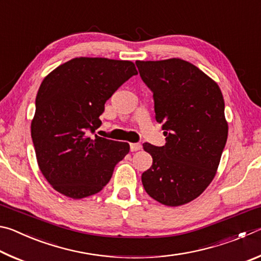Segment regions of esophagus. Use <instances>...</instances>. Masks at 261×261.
I'll list each match as a JSON object with an SVG mask.
<instances>
[{
    "instance_id": "34e87169",
    "label": "esophagus",
    "mask_w": 261,
    "mask_h": 261,
    "mask_svg": "<svg viewBox=\"0 0 261 261\" xmlns=\"http://www.w3.org/2000/svg\"><path fill=\"white\" fill-rule=\"evenodd\" d=\"M130 149L131 152H137L141 149V145L140 144H130Z\"/></svg>"
}]
</instances>
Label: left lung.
Wrapping results in <instances>:
<instances>
[{
  "label": "left lung",
  "instance_id": "8db88e82",
  "mask_svg": "<svg viewBox=\"0 0 261 261\" xmlns=\"http://www.w3.org/2000/svg\"><path fill=\"white\" fill-rule=\"evenodd\" d=\"M136 64L153 92L155 120L166 130L165 146L143 145L153 163L141 182L148 196L163 205L188 204L213 180L226 146L222 93L213 79L184 60Z\"/></svg>",
  "mask_w": 261,
  "mask_h": 261
}]
</instances>
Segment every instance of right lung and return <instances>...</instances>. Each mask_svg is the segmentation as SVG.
<instances>
[{
    "instance_id": "1",
    "label": "right lung",
    "mask_w": 261,
    "mask_h": 261,
    "mask_svg": "<svg viewBox=\"0 0 261 261\" xmlns=\"http://www.w3.org/2000/svg\"><path fill=\"white\" fill-rule=\"evenodd\" d=\"M131 61L76 57L43 79L31 123L39 168L53 189L72 199L100 192L130 146L88 135L101 125L105 103L137 74Z\"/></svg>"
}]
</instances>
